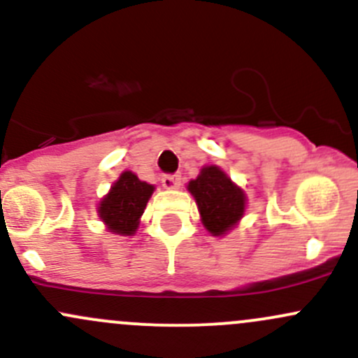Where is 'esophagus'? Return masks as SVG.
I'll use <instances>...</instances> for the list:
<instances>
[{
  "mask_svg": "<svg viewBox=\"0 0 358 358\" xmlns=\"http://www.w3.org/2000/svg\"><path fill=\"white\" fill-rule=\"evenodd\" d=\"M161 183H163L164 189L173 190V189H180L182 185V175H164L161 178Z\"/></svg>",
  "mask_w": 358,
  "mask_h": 358,
  "instance_id": "obj_1",
  "label": "esophagus"
}]
</instances>
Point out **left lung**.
<instances>
[{"instance_id": "8db88e82", "label": "left lung", "mask_w": 358, "mask_h": 358, "mask_svg": "<svg viewBox=\"0 0 358 358\" xmlns=\"http://www.w3.org/2000/svg\"><path fill=\"white\" fill-rule=\"evenodd\" d=\"M187 189L194 195L202 224L210 235H227L245 213L247 197L243 190L214 164L202 168L197 178L190 180Z\"/></svg>"}]
</instances>
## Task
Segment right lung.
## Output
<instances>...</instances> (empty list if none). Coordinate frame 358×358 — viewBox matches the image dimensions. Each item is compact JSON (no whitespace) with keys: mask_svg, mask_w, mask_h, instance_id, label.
<instances>
[{"mask_svg":"<svg viewBox=\"0 0 358 358\" xmlns=\"http://www.w3.org/2000/svg\"><path fill=\"white\" fill-rule=\"evenodd\" d=\"M152 192L154 185L141 182L135 173L123 171L110 192L101 199L97 214L110 231L116 235H134Z\"/></svg>","mask_w":358,"mask_h":358,"instance_id":"1","label":"right lung"}]
</instances>
